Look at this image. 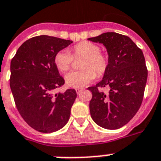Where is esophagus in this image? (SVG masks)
I'll use <instances>...</instances> for the list:
<instances>
[{
	"label": "esophagus",
	"instance_id": "obj_1",
	"mask_svg": "<svg viewBox=\"0 0 161 161\" xmlns=\"http://www.w3.org/2000/svg\"><path fill=\"white\" fill-rule=\"evenodd\" d=\"M82 91H83V88H81V87H77V88H76V92H77V93H78V94L80 93Z\"/></svg>",
	"mask_w": 161,
	"mask_h": 161
}]
</instances>
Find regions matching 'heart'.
I'll return each instance as SVG.
<instances>
[{"label": "heart", "mask_w": 161, "mask_h": 161, "mask_svg": "<svg viewBox=\"0 0 161 161\" xmlns=\"http://www.w3.org/2000/svg\"><path fill=\"white\" fill-rule=\"evenodd\" d=\"M83 57L79 64L82 69L69 73L65 77L66 84L70 87H84L97 76H103L109 66V58L106 53L101 52L97 44L89 41H82L70 49V53L61 50L54 56V64L59 72L64 73L71 67L73 58Z\"/></svg>", "instance_id": "obj_1"}]
</instances>
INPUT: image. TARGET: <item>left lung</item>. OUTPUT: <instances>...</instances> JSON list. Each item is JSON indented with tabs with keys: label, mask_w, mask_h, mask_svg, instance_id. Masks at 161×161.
I'll return each instance as SVG.
<instances>
[{
	"label": "left lung",
	"mask_w": 161,
	"mask_h": 161,
	"mask_svg": "<svg viewBox=\"0 0 161 161\" xmlns=\"http://www.w3.org/2000/svg\"><path fill=\"white\" fill-rule=\"evenodd\" d=\"M103 44L109 66L103 80L87 89L92 97L89 109L98 126L115 130L125 126L142 105L147 81V68L142 49L126 35L107 32L87 39ZM108 86V94L99 90Z\"/></svg>",
	"instance_id": "8db88e82"
}]
</instances>
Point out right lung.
<instances>
[{"mask_svg": "<svg viewBox=\"0 0 161 161\" xmlns=\"http://www.w3.org/2000/svg\"><path fill=\"white\" fill-rule=\"evenodd\" d=\"M73 43L49 35L29 39L10 62V86L19 113L29 126L43 133L65 126L77 97L69 88L54 93L64 84L54 64V56Z\"/></svg>", "mask_w": 161, "mask_h": 161, "instance_id": "right-lung-1", "label": "right lung"}]
</instances>
